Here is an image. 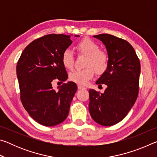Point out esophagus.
Here are the masks:
<instances>
[{"label": "esophagus", "instance_id": "obj_1", "mask_svg": "<svg viewBox=\"0 0 157 157\" xmlns=\"http://www.w3.org/2000/svg\"><path fill=\"white\" fill-rule=\"evenodd\" d=\"M78 89H86V87L82 86V85H80V84L78 85Z\"/></svg>", "mask_w": 157, "mask_h": 157}]
</instances>
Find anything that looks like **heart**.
Here are the masks:
<instances>
[{
	"instance_id": "b5f03b06",
	"label": "heart",
	"mask_w": 157,
	"mask_h": 157,
	"mask_svg": "<svg viewBox=\"0 0 157 157\" xmlns=\"http://www.w3.org/2000/svg\"><path fill=\"white\" fill-rule=\"evenodd\" d=\"M79 52L87 55L85 62L86 68L73 71L69 74V79L77 84L84 85L94 78L95 71L98 73H102L108 66V56L105 52L101 51L100 46L91 39H82L77 45ZM62 62L63 66L72 69L74 64V55L72 50L66 49L62 55Z\"/></svg>"
}]
</instances>
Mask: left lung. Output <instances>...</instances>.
<instances>
[{
  "mask_svg": "<svg viewBox=\"0 0 157 157\" xmlns=\"http://www.w3.org/2000/svg\"><path fill=\"white\" fill-rule=\"evenodd\" d=\"M94 37L105 46L108 55L106 71L95 82L107 85L103 94L89 90V109L91 118L103 126L121 122L136 102L139 94L140 61L129 42L108 34Z\"/></svg>",
  "mask_w": 157,
  "mask_h": 157,
  "instance_id": "left-lung-1",
  "label": "left lung"
}]
</instances>
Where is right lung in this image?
I'll list each match as a JSON object with an SVG mask.
<instances>
[{
	"label": "right lung",
	"mask_w": 157,
	"mask_h": 157,
	"mask_svg": "<svg viewBox=\"0 0 157 157\" xmlns=\"http://www.w3.org/2000/svg\"><path fill=\"white\" fill-rule=\"evenodd\" d=\"M71 35L50 34L37 39L25 48L18 61L21 102L31 118L42 125L55 126L66 120L78 89L73 82L58 86V91L52 86L55 79L63 83L68 79L62 55L72 44Z\"/></svg>",
	"instance_id": "right-lung-1"
}]
</instances>
